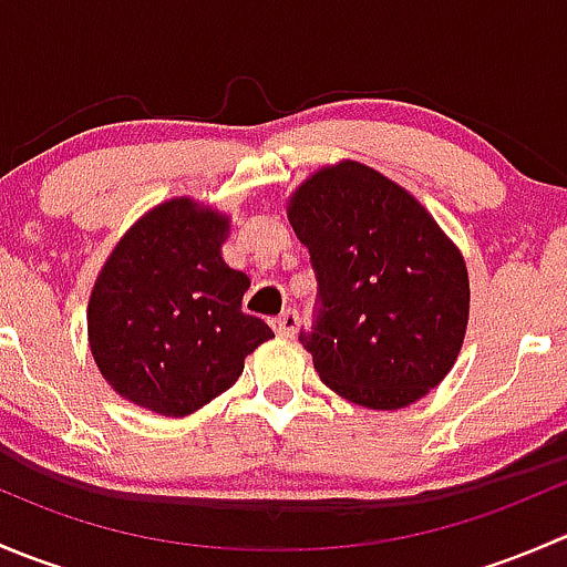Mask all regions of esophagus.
<instances>
[{
    "mask_svg": "<svg viewBox=\"0 0 567 567\" xmlns=\"http://www.w3.org/2000/svg\"><path fill=\"white\" fill-rule=\"evenodd\" d=\"M271 329L277 337H293L299 329V312L285 310L279 318H271Z\"/></svg>",
    "mask_w": 567,
    "mask_h": 567,
    "instance_id": "34e87169",
    "label": "esophagus"
}]
</instances>
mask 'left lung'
Masks as SVG:
<instances>
[{
	"instance_id": "obj_1",
	"label": "left lung",
	"mask_w": 567,
	"mask_h": 567,
	"mask_svg": "<svg viewBox=\"0 0 567 567\" xmlns=\"http://www.w3.org/2000/svg\"><path fill=\"white\" fill-rule=\"evenodd\" d=\"M290 225L318 282L299 340L320 381L381 411L433 390L468 320L466 262L433 216L390 177L342 162L296 192Z\"/></svg>"
}]
</instances>
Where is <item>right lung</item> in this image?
<instances>
[{
	"mask_svg": "<svg viewBox=\"0 0 567 567\" xmlns=\"http://www.w3.org/2000/svg\"><path fill=\"white\" fill-rule=\"evenodd\" d=\"M227 219L169 199L112 251L87 310L101 375L125 400L186 416L244 373L274 331L241 310L249 277L221 260Z\"/></svg>",
	"mask_w": 567,
	"mask_h": 567,
	"instance_id": "right-lung-1",
	"label": "right lung"
}]
</instances>
